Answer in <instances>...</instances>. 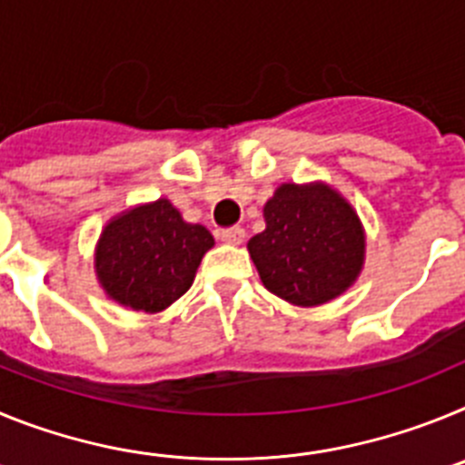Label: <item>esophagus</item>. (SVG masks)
Listing matches in <instances>:
<instances>
[{
	"mask_svg": "<svg viewBox=\"0 0 465 465\" xmlns=\"http://www.w3.org/2000/svg\"><path fill=\"white\" fill-rule=\"evenodd\" d=\"M221 240L225 242V244H242L244 242V228H240V225H235V228H225L219 232Z\"/></svg>",
	"mask_w": 465,
	"mask_h": 465,
	"instance_id": "obj_1",
	"label": "esophagus"
}]
</instances>
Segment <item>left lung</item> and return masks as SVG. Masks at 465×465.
<instances>
[{"label":"left lung","mask_w":465,"mask_h":465,"mask_svg":"<svg viewBox=\"0 0 465 465\" xmlns=\"http://www.w3.org/2000/svg\"><path fill=\"white\" fill-rule=\"evenodd\" d=\"M265 230L246 244L270 293L298 307L338 298L365 258L359 213L326 183H282L265 207Z\"/></svg>","instance_id":"1"}]
</instances>
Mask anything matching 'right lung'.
I'll list each match as a JSON object with an SVG mask.
<instances>
[{"label": "right lung", "mask_w": 465, "mask_h": 465, "mask_svg": "<svg viewBox=\"0 0 465 465\" xmlns=\"http://www.w3.org/2000/svg\"><path fill=\"white\" fill-rule=\"evenodd\" d=\"M213 246L204 225L186 223L170 200L118 213L102 230L94 272L118 305L155 314L191 289L200 261Z\"/></svg>", "instance_id": "obj_1"}]
</instances>
